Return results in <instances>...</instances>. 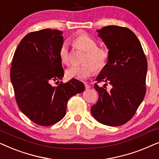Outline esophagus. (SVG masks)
I'll return each instance as SVG.
<instances>
[{
    "label": "esophagus",
    "instance_id": "1",
    "mask_svg": "<svg viewBox=\"0 0 159 159\" xmlns=\"http://www.w3.org/2000/svg\"><path fill=\"white\" fill-rule=\"evenodd\" d=\"M84 87H85L86 90H88V89L90 88V85H89V84L87 83H84Z\"/></svg>",
    "mask_w": 159,
    "mask_h": 159
}]
</instances>
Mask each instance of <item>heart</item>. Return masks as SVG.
Wrapping results in <instances>:
<instances>
[{
  "mask_svg": "<svg viewBox=\"0 0 159 159\" xmlns=\"http://www.w3.org/2000/svg\"><path fill=\"white\" fill-rule=\"evenodd\" d=\"M74 44L76 47L87 52V55L84 58L86 63L81 66H71L66 71L67 76L71 78H75L77 80H84L95 72V69L101 71L106 66L108 57V51L106 49L98 48L95 41L86 34H80L74 40ZM59 57L63 64L69 65L71 61L70 53L68 48V43H63L59 50Z\"/></svg>",
  "mask_w": 159,
  "mask_h": 159,
  "instance_id": "1",
  "label": "heart"
}]
</instances>
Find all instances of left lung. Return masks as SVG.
<instances>
[{
	"label": "left lung",
	"instance_id": "1",
	"mask_svg": "<svg viewBox=\"0 0 159 159\" xmlns=\"http://www.w3.org/2000/svg\"><path fill=\"white\" fill-rule=\"evenodd\" d=\"M97 32L108 49L109 57L96 77L98 82L105 84L103 87L94 84L99 95L90 111L98 122L116 127L132 118L144 98L148 63L132 30L110 25ZM108 84L111 89L106 88Z\"/></svg>",
	"mask_w": 159,
	"mask_h": 159
}]
</instances>
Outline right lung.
I'll return each mask as SVG.
<instances>
[{
	"mask_svg": "<svg viewBox=\"0 0 159 159\" xmlns=\"http://www.w3.org/2000/svg\"><path fill=\"white\" fill-rule=\"evenodd\" d=\"M63 32L45 29L27 34L15 51L11 81L21 111L37 125L51 126L64 118L69 99L84 90L76 79L57 86L64 75L59 50Z\"/></svg>",
	"mask_w": 159,
	"mask_h": 159,
	"instance_id": "right-lung-1",
	"label": "right lung"
}]
</instances>
